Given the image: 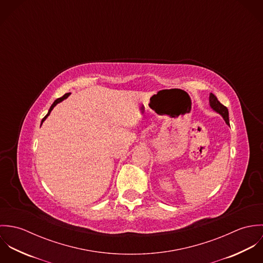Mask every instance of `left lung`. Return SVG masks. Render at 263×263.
Masks as SVG:
<instances>
[{"instance_id":"8db88e82","label":"left lung","mask_w":263,"mask_h":263,"mask_svg":"<svg viewBox=\"0 0 263 263\" xmlns=\"http://www.w3.org/2000/svg\"><path fill=\"white\" fill-rule=\"evenodd\" d=\"M210 106L216 111V112L221 114L224 118V120L226 121V123L228 125H230V121H229V111H228V108L224 106L219 100L218 98L213 94L211 93L210 94Z\"/></svg>"}]
</instances>
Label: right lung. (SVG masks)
Segmentation results:
<instances>
[{
  "mask_svg": "<svg viewBox=\"0 0 263 263\" xmlns=\"http://www.w3.org/2000/svg\"><path fill=\"white\" fill-rule=\"evenodd\" d=\"M70 94H71V93H67V94H65V95H64L63 97H61V98H58V99H57V100H55V101H54V102L52 103V105L50 106V108H49V110H48V112H47V114H46V115H45V116H44V117L42 118V120H41V124H42V122H43V121H44V120L46 119V117H47V116H48V115L50 114V112H51V110L53 109V107H54V106H55V105H57L58 103H60V102H62L63 100L67 99V98H68V97L70 96Z\"/></svg>",
  "mask_w": 263,
  "mask_h": 263,
  "instance_id": "1",
  "label": "right lung"
}]
</instances>
